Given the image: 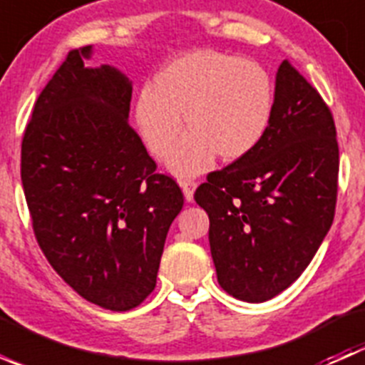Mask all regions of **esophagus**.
<instances>
[{"label": "esophagus", "mask_w": 365, "mask_h": 365, "mask_svg": "<svg viewBox=\"0 0 365 365\" xmlns=\"http://www.w3.org/2000/svg\"><path fill=\"white\" fill-rule=\"evenodd\" d=\"M197 183L190 178H182L180 180V187L183 190V196H185L187 201H192L194 200V190H196Z\"/></svg>", "instance_id": "esophagus-1"}]
</instances>
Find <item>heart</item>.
<instances>
[{
    "instance_id": "heart-1",
    "label": "heart",
    "mask_w": 365,
    "mask_h": 365,
    "mask_svg": "<svg viewBox=\"0 0 365 365\" xmlns=\"http://www.w3.org/2000/svg\"><path fill=\"white\" fill-rule=\"evenodd\" d=\"M274 109V86L256 61L219 51H194L160 70L135 102V121L150 152L165 159L185 114L189 134L171 157L176 175H197L219 155L237 162L264 138Z\"/></svg>"
}]
</instances>
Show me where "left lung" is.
<instances>
[{"label": "left lung", "instance_id": "1", "mask_svg": "<svg viewBox=\"0 0 365 365\" xmlns=\"http://www.w3.org/2000/svg\"><path fill=\"white\" fill-rule=\"evenodd\" d=\"M337 178L332 113L284 60L264 138L247 157L210 173L194 194L210 217L220 288L238 300L264 302L293 284L332 226Z\"/></svg>", "mask_w": 365, "mask_h": 365}]
</instances>
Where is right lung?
I'll list each match as a JSON object with an SVG mask.
<instances>
[{"label":"right lung","mask_w":365,"mask_h":365,"mask_svg":"<svg viewBox=\"0 0 365 365\" xmlns=\"http://www.w3.org/2000/svg\"><path fill=\"white\" fill-rule=\"evenodd\" d=\"M72 49L38 95L21 145L33 233L61 279L109 311L138 307L157 282L183 192L128 125L132 84Z\"/></svg>","instance_id":"add662e5"}]
</instances>
